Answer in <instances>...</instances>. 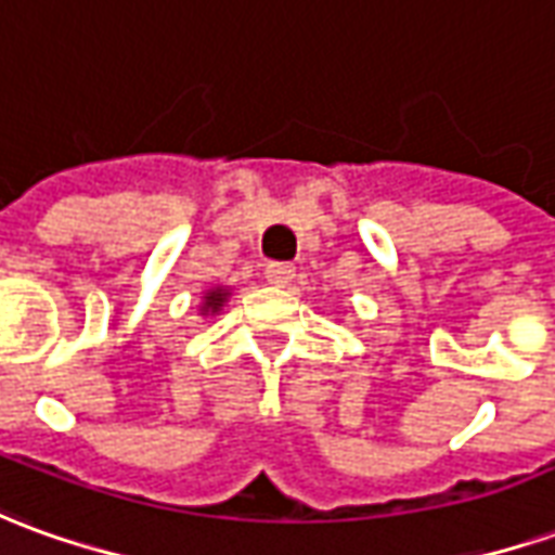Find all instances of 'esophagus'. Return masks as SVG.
Returning <instances> with one entry per match:
<instances>
[{"instance_id":"34e87169","label":"esophagus","mask_w":555,"mask_h":555,"mask_svg":"<svg viewBox=\"0 0 555 555\" xmlns=\"http://www.w3.org/2000/svg\"><path fill=\"white\" fill-rule=\"evenodd\" d=\"M267 282H270V285H276V288H285V285H291V279L297 276V273H294V267L291 264H267Z\"/></svg>"}]
</instances>
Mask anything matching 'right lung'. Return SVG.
Wrapping results in <instances>:
<instances>
[{"instance_id":"add662e5","label":"right lung","mask_w":555,"mask_h":555,"mask_svg":"<svg viewBox=\"0 0 555 555\" xmlns=\"http://www.w3.org/2000/svg\"><path fill=\"white\" fill-rule=\"evenodd\" d=\"M222 304H224V291L222 288L210 291V294H207V306H204V312H210V309L216 312Z\"/></svg>"}]
</instances>
